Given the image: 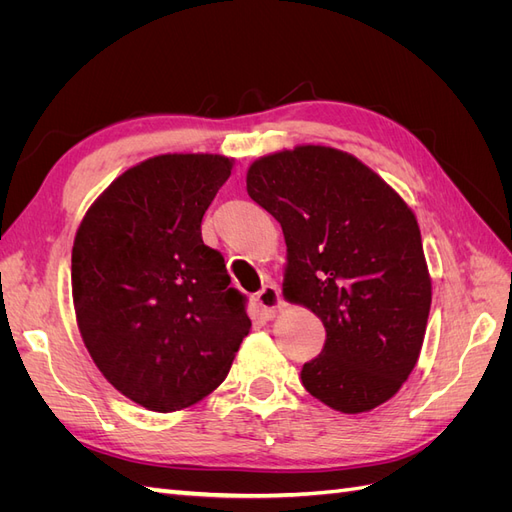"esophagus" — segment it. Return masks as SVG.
<instances>
[{"mask_svg":"<svg viewBox=\"0 0 512 512\" xmlns=\"http://www.w3.org/2000/svg\"><path fill=\"white\" fill-rule=\"evenodd\" d=\"M256 305H258V312L265 316V318H273L280 309L284 307V299H282V292L277 286L269 284V286H262L256 292Z\"/></svg>","mask_w":512,"mask_h":512,"instance_id":"1","label":"esophagus"}]
</instances>
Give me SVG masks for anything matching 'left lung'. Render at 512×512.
I'll return each instance as SVG.
<instances>
[{"instance_id":"1","label":"left lung","mask_w":512,"mask_h":512,"mask_svg":"<svg viewBox=\"0 0 512 512\" xmlns=\"http://www.w3.org/2000/svg\"><path fill=\"white\" fill-rule=\"evenodd\" d=\"M247 194L284 230L286 299L327 331L305 391L346 414L384 404L418 361L431 307L414 213L363 162L320 145L256 160Z\"/></svg>"}]
</instances>
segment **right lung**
<instances>
[{"label": "right lung", "mask_w": 512, "mask_h": 512, "mask_svg": "<svg viewBox=\"0 0 512 512\" xmlns=\"http://www.w3.org/2000/svg\"><path fill=\"white\" fill-rule=\"evenodd\" d=\"M211 153H168L117 177L81 222L72 297L83 342L119 393L153 412L224 382L252 322L200 222L230 177Z\"/></svg>", "instance_id": "obj_1"}]
</instances>
